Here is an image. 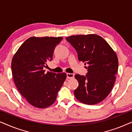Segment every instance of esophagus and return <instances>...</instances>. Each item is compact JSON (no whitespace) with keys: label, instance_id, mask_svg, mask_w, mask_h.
<instances>
[{"label":"esophagus","instance_id":"34e87169","mask_svg":"<svg viewBox=\"0 0 132 132\" xmlns=\"http://www.w3.org/2000/svg\"><path fill=\"white\" fill-rule=\"evenodd\" d=\"M67 76L68 79H73L75 77V75L72 73H67Z\"/></svg>","mask_w":132,"mask_h":132}]
</instances>
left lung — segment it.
Returning a JSON list of instances; mask_svg holds the SVG:
<instances>
[{"instance_id": "left-lung-1", "label": "left lung", "mask_w": 132, "mask_h": 132, "mask_svg": "<svg viewBox=\"0 0 132 132\" xmlns=\"http://www.w3.org/2000/svg\"><path fill=\"white\" fill-rule=\"evenodd\" d=\"M66 39L88 69L86 76H75L79 82L74 91L76 98L89 105L102 102L111 93L116 79L118 68L116 53L102 37L95 34L72 35Z\"/></svg>"}]
</instances>
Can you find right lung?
<instances>
[{
	"mask_svg": "<svg viewBox=\"0 0 132 132\" xmlns=\"http://www.w3.org/2000/svg\"><path fill=\"white\" fill-rule=\"evenodd\" d=\"M62 38L30 37L12 57L11 69L16 87L34 107L43 109L53 104L65 80V73H46L44 70L47 61H52L56 46Z\"/></svg>",
	"mask_w": 132,
	"mask_h": 132,
	"instance_id": "obj_1",
	"label": "right lung"
}]
</instances>
